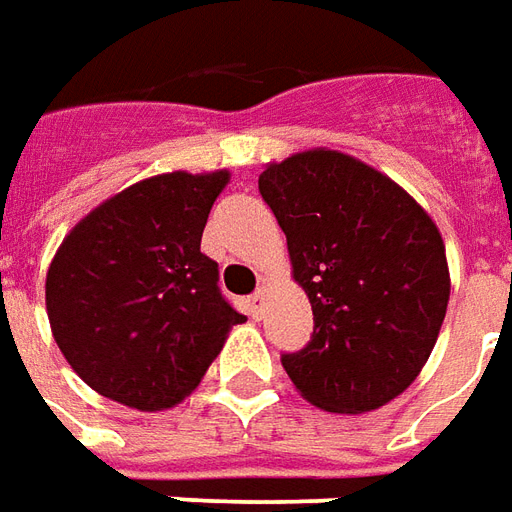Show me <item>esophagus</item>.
<instances>
[{
	"label": "esophagus",
	"mask_w": 512,
	"mask_h": 512,
	"mask_svg": "<svg viewBox=\"0 0 512 512\" xmlns=\"http://www.w3.org/2000/svg\"><path fill=\"white\" fill-rule=\"evenodd\" d=\"M263 301H266V290L263 288L255 290V293L249 296V312H252V315H260V310H263Z\"/></svg>",
	"instance_id": "34e87169"
}]
</instances>
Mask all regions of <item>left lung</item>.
<instances>
[{
	"instance_id": "left-lung-1",
	"label": "left lung",
	"mask_w": 512,
	"mask_h": 512,
	"mask_svg": "<svg viewBox=\"0 0 512 512\" xmlns=\"http://www.w3.org/2000/svg\"><path fill=\"white\" fill-rule=\"evenodd\" d=\"M257 189L315 315L307 348L282 356L290 381L332 414L386 406L414 384L447 315L439 227L395 180L329 147L271 161Z\"/></svg>"
}]
</instances>
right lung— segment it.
I'll list each match as a JSON object with an SVG mask.
<instances>
[{"mask_svg": "<svg viewBox=\"0 0 512 512\" xmlns=\"http://www.w3.org/2000/svg\"><path fill=\"white\" fill-rule=\"evenodd\" d=\"M227 169L164 172L117 191L62 238L46 274L51 334L73 373L136 411L200 386L235 323L200 241Z\"/></svg>", "mask_w": 512, "mask_h": 512, "instance_id": "right-lung-1", "label": "right lung"}]
</instances>
